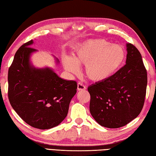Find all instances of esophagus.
<instances>
[{
    "mask_svg": "<svg viewBox=\"0 0 156 156\" xmlns=\"http://www.w3.org/2000/svg\"><path fill=\"white\" fill-rule=\"evenodd\" d=\"M78 91H82V90H84L86 89V87L84 85L83 83H78Z\"/></svg>",
    "mask_w": 156,
    "mask_h": 156,
    "instance_id": "1",
    "label": "esophagus"
}]
</instances>
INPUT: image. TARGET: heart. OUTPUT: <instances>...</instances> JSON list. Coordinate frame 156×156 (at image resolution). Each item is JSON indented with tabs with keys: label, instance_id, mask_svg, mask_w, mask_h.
Masks as SVG:
<instances>
[{
	"label": "heart",
	"instance_id": "obj_1",
	"mask_svg": "<svg viewBox=\"0 0 156 156\" xmlns=\"http://www.w3.org/2000/svg\"><path fill=\"white\" fill-rule=\"evenodd\" d=\"M125 57V50L121 46L96 39L81 44L76 49L73 58L67 57L62 62L65 69L72 73L78 72L79 66L85 65L86 77L92 81L102 82L118 70Z\"/></svg>",
	"mask_w": 156,
	"mask_h": 156
}]
</instances>
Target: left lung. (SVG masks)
Segmentation results:
<instances>
[{"mask_svg":"<svg viewBox=\"0 0 156 156\" xmlns=\"http://www.w3.org/2000/svg\"><path fill=\"white\" fill-rule=\"evenodd\" d=\"M126 64L105 80L88 87L89 110L96 122L107 128L125 126L138 116L146 96L147 73L138 49L126 44Z\"/></svg>","mask_w":156,"mask_h":156,"instance_id":"1","label":"left lung"}]
</instances>
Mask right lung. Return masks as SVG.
<instances>
[{
	"label": "right lung",
	"instance_id": "add662e5",
	"mask_svg": "<svg viewBox=\"0 0 156 156\" xmlns=\"http://www.w3.org/2000/svg\"><path fill=\"white\" fill-rule=\"evenodd\" d=\"M33 43L28 41L16 52L8 71V98L13 109L26 123L36 129H49L67 115L77 83L62 79L49 68L31 65L30 55L36 51L30 47Z\"/></svg>",
	"mask_w": 156,
	"mask_h": 156
}]
</instances>
